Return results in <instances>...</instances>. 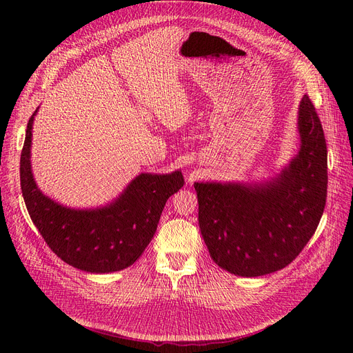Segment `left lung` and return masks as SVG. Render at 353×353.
I'll return each instance as SVG.
<instances>
[{"label":"left lung","mask_w":353,"mask_h":353,"mask_svg":"<svg viewBox=\"0 0 353 353\" xmlns=\"http://www.w3.org/2000/svg\"><path fill=\"white\" fill-rule=\"evenodd\" d=\"M297 154L263 181L194 183L210 258L239 276L283 270L311 240L327 199V144L307 95L299 104Z\"/></svg>","instance_id":"obj_1"}]
</instances>
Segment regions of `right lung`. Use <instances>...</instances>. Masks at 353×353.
<instances>
[{
	"label": "right lung",
	"mask_w": 353,
	"mask_h": 353,
	"mask_svg": "<svg viewBox=\"0 0 353 353\" xmlns=\"http://www.w3.org/2000/svg\"><path fill=\"white\" fill-rule=\"evenodd\" d=\"M38 109L28 122L20 156V187L32 222L50 249L73 268L91 274L128 268L152 241L166 200L184 185L183 174L143 172L104 206L61 205L42 193L32 174V128Z\"/></svg>",
	"instance_id": "obj_1"
}]
</instances>
